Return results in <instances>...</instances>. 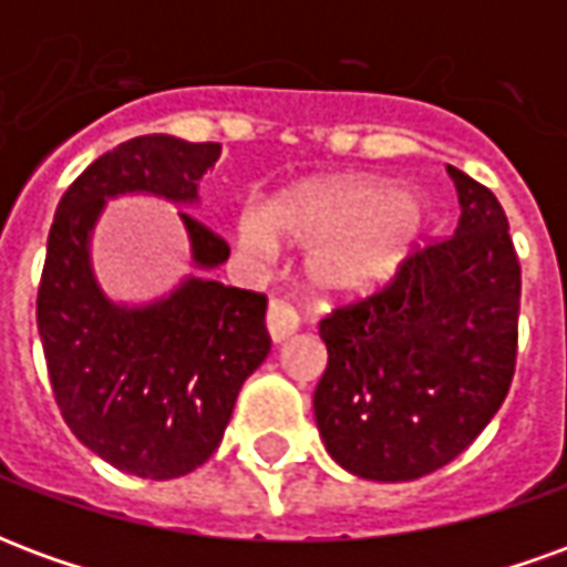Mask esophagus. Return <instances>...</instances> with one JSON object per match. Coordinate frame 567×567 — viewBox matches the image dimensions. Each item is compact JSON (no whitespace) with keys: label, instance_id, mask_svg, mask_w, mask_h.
Instances as JSON below:
<instances>
[{"label":"esophagus","instance_id":"1","mask_svg":"<svg viewBox=\"0 0 567 567\" xmlns=\"http://www.w3.org/2000/svg\"><path fill=\"white\" fill-rule=\"evenodd\" d=\"M297 328H300V319H297L295 309L282 300H272L270 309H267V331H270L272 343H285Z\"/></svg>","mask_w":567,"mask_h":567}]
</instances>
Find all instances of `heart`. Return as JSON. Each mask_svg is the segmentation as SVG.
Masks as SVG:
<instances>
[{
	"label": "heart",
	"instance_id": "obj_1",
	"mask_svg": "<svg viewBox=\"0 0 567 567\" xmlns=\"http://www.w3.org/2000/svg\"><path fill=\"white\" fill-rule=\"evenodd\" d=\"M422 230L413 190L380 175H321L276 190L264 209L239 215V246L267 258L303 248V282L324 303H349L392 279Z\"/></svg>",
	"mask_w": 567,
	"mask_h": 567
}]
</instances>
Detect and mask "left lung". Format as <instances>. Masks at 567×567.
Returning a JSON list of instances; mask_svg holds the SVG:
<instances>
[{
    "mask_svg": "<svg viewBox=\"0 0 567 567\" xmlns=\"http://www.w3.org/2000/svg\"><path fill=\"white\" fill-rule=\"evenodd\" d=\"M446 173L462 206L455 234L319 324L316 425L333 462L364 480L404 483L450 464L511 389L523 279L507 215L488 187Z\"/></svg>",
    "mask_w": 567,
    "mask_h": 567,
    "instance_id": "1",
    "label": "left lung"
}]
</instances>
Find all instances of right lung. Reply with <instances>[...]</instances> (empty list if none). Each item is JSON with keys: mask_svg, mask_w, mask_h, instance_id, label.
<instances>
[{"mask_svg": "<svg viewBox=\"0 0 567 567\" xmlns=\"http://www.w3.org/2000/svg\"><path fill=\"white\" fill-rule=\"evenodd\" d=\"M218 157V142L166 133L121 142L72 182L48 234L35 321L56 406L93 455L142 480H175L206 462L243 382L270 352L267 297L209 279L230 248L185 212ZM117 196L183 209L192 272L154 301H115L92 267V230Z\"/></svg>", "mask_w": 567, "mask_h": 567, "instance_id": "obj_1", "label": "right lung"}]
</instances>
